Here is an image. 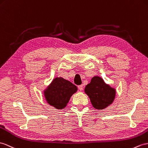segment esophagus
I'll return each instance as SVG.
<instances>
[{
  "mask_svg": "<svg viewBox=\"0 0 148 148\" xmlns=\"http://www.w3.org/2000/svg\"><path fill=\"white\" fill-rule=\"evenodd\" d=\"M78 88L79 90H83V85H78Z\"/></svg>",
  "mask_w": 148,
  "mask_h": 148,
  "instance_id": "34e87169",
  "label": "esophagus"
}]
</instances>
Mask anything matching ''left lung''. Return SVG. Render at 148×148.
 Masks as SVG:
<instances>
[{
  "label": "left lung",
  "mask_w": 148,
  "mask_h": 148,
  "mask_svg": "<svg viewBox=\"0 0 148 148\" xmlns=\"http://www.w3.org/2000/svg\"><path fill=\"white\" fill-rule=\"evenodd\" d=\"M85 92L88 95L93 107L97 109H103L114 101L116 90L107 85L99 77L92 78L85 86Z\"/></svg>",
  "instance_id": "obj_1"
}]
</instances>
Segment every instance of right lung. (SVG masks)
<instances>
[{
	"label": "right lung",
	"mask_w": 148,
	"mask_h": 148,
	"mask_svg": "<svg viewBox=\"0 0 148 148\" xmlns=\"http://www.w3.org/2000/svg\"><path fill=\"white\" fill-rule=\"evenodd\" d=\"M77 91V87L70 82L60 77L54 79L45 91V96L49 105L62 109L66 107L71 96Z\"/></svg>",
	"instance_id": "add662e5"
}]
</instances>
